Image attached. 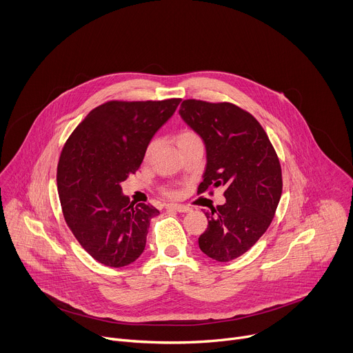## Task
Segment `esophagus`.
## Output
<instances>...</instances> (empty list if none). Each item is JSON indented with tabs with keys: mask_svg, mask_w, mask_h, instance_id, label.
<instances>
[{
	"mask_svg": "<svg viewBox=\"0 0 353 353\" xmlns=\"http://www.w3.org/2000/svg\"><path fill=\"white\" fill-rule=\"evenodd\" d=\"M166 210H173V211H177V212H190V208L185 207V205H179V204H166Z\"/></svg>",
	"mask_w": 353,
	"mask_h": 353,
	"instance_id": "34e87169",
	"label": "esophagus"
}]
</instances>
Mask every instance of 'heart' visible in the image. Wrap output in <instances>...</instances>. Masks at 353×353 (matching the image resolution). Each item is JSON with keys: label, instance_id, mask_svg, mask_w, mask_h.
<instances>
[{"label": "heart", "instance_id": "heart-1", "mask_svg": "<svg viewBox=\"0 0 353 353\" xmlns=\"http://www.w3.org/2000/svg\"><path fill=\"white\" fill-rule=\"evenodd\" d=\"M176 142H177L179 149H181V148H185V146H190V145H194V143H201V138L198 137L196 132H194V131H191V130H184V131H181V132L176 137ZM155 145H157V142L152 141V142H150V143L146 146V150H145V158H146V159L150 157V154L154 152ZM170 194H172V195H176L174 191H172Z\"/></svg>", "mask_w": 353, "mask_h": 353}]
</instances>
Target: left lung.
Segmentation results:
<instances>
[{"instance_id":"8db88e82","label":"left lung","mask_w":353,"mask_h":353,"mask_svg":"<svg viewBox=\"0 0 353 353\" xmlns=\"http://www.w3.org/2000/svg\"><path fill=\"white\" fill-rule=\"evenodd\" d=\"M179 114L207 149L198 192L225 187L226 203L204 211L208 228L198 244L210 259L228 263L253 247L271 225L282 194L279 159L260 123L232 103L188 99Z\"/></svg>"}]
</instances>
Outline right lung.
Listing matches in <instances>:
<instances>
[{"label": "right lung", "instance_id": "right-lung-1", "mask_svg": "<svg viewBox=\"0 0 353 353\" xmlns=\"http://www.w3.org/2000/svg\"><path fill=\"white\" fill-rule=\"evenodd\" d=\"M180 102H108L83 119L63 148L57 168L63 214L100 264L125 267L145 250L150 221L159 211L130 203L121 183L138 170L150 139Z\"/></svg>", "mask_w": 353, "mask_h": 353}]
</instances>
